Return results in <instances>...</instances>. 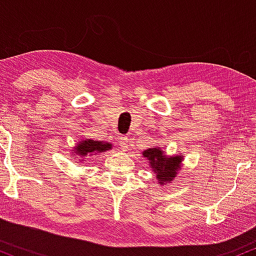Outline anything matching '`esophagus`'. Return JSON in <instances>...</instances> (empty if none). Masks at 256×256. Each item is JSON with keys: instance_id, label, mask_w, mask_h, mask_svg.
I'll return each instance as SVG.
<instances>
[{"instance_id": "obj_1", "label": "esophagus", "mask_w": 256, "mask_h": 256, "mask_svg": "<svg viewBox=\"0 0 256 256\" xmlns=\"http://www.w3.org/2000/svg\"><path fill=\"white\" fill-rule=\"evenodd\" d=\"M120 148H123V150H128L129 146H130V139H128V138H123V139H120Z\"/></svg>"}]
</instances>
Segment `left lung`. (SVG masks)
Segmentation results:
<instances>
[{"mask_svg":"<svg viewBox=\"0 0 256 256\" xmlns=\"http://www.w3.org/2000/svg\"><path fill=\"white\" fill-rule=\"evenodd\" d=\"M142 154L150 160L151 168L154 169V173H156L157 179L162 185L173 182L174 178L176 176V169L179 168L182 157L175 156L169 158L163 154L162 150L156 148H151L144 151Z\"/></svg>","mask_w":256,"mask_h":256,"instance_id":"1","label":"left lung"}]
</instances>
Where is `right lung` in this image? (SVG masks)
<instances>
[{"label": "right lung", "instance_id": "right-lung-1", "mask_svg": "<svg viewBox=\"0 0 256 256\" xmlns=\"http://www.w3.org/2000/svg\"><path fill=\"white\" fill-rule=\"evenodd\" d=\"M111 148V144L105 142L102 144V142H96V140H83L82 142H80L78 145L74 148V153H76L77 156L82 157V156H92L94 154H99V152L110 150ZM72 156H76L74 154Z\"/></svg>", "mask_w": 256, "mask_h": 256}]
</instances>
